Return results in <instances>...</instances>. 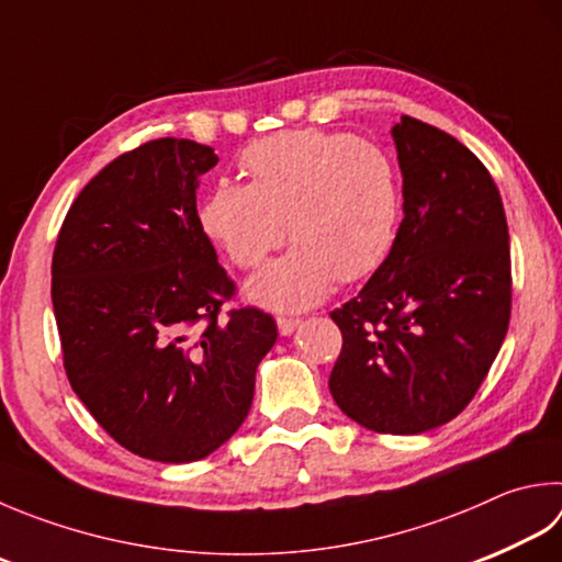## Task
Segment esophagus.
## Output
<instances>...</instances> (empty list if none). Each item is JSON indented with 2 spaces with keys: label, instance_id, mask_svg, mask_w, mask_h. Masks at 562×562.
Masks as SVG:
<instances>
[{
  "label": "esophagus",
  "instance_id": "34e87169",
  "mask_svg": "<svg viewBox=\"0 0 562 562\" xmlns=\"http://www.w3.org/2000/svg\"><path fill=\"white\" fill-rule=\"evenodd\" d=\"M277 325H279V333L283 337H289V335H293L295 330H299L301 321H299V317H277Z\"/></svg>",
  "mask_w": 562,
  "mask_h": 562
}]
</instances>
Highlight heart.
Returning <instances> with one entry per match:
<instances>
[{"mask_svg": "<svg viewBox=\"0 0 562 562\" xmlns=\"http://www.w3.org/2000/svg\"><path fill=\"white\" fill-rule=\"evenodd\" d=\"M249 183L222 178L200 203V225L232 263L257 269L285 239L295 247L247 281L261 308L295 313L321 303L337 279L379 269L396 239L401 183L376 144L340 132H279L241 154Z\"/></svg>", "mask_w": 562, "mask_h": 562, "instance_id": "obj_1", "label": "heart"}]
</instances>
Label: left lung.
Instances as JSON below:
<instances>
[{
  "mask_svg": "<svg viewBox=\"0 0 562 562\" xmlns=\"http://www.w3.org/2000/svg\"><path fill=\"white\" fill-rule=\"evenodd\" d=\"M391 136L404 220L374 277L330 313L342 352L327 386L359 426L418 436L458 416L499 355L512 315L509 227L468 146L413 116Z\"/></svg>",
  "mask_w": 562,
  "mask_h": 562,
  "instance_id": "8db88e82",
  "label": "left lung"
}]
</instances>
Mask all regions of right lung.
Here are the masks:
<instances>
[{"label": "right lung", "instance_id": "1", "mask_svg": "<svg viewBox=\"0 0 562 562\" xmlns=\"http://www.w3.org/2000/svg\"><path fill=\"white\" fill-rule=\"evenodd\" d=\"M217 154L156 139L80 190L50 263V299L70 386L139 458L195 462L245 423L257 367L279 337L257 308L220 317L235 283L198 217Z\"/></svg>", "mask_w": 562, "mask_h": 562}]
</instances>
